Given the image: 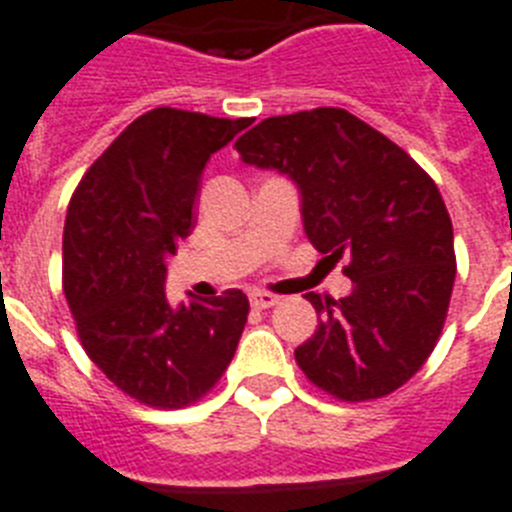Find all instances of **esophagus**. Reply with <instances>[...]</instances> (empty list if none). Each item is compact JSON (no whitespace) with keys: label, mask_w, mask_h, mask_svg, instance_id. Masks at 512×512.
<instances>
[{"label":"esophagus","mask_w":512,"mask_h":512,"mask_svg":"<svg viewBox=\"0 0 512 512\" xmlns=\"http://www.w3.org/2000/svg\"><path fill=\"white\" fill-rule=\"evenodd\" d=\"M280 303V298L272 293H253L251 295V306L253 308H259V311H264V308H272Z\"/></svg>","instance_id":"1"}]
</instances>
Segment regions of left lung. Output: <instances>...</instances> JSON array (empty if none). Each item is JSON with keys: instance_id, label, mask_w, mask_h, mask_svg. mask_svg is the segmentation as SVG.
Instances as JSON below:
<instances>
[{"instance_id": "8db88e82", "label": "left lung", "mask_w": 512, "mask_h": 512, "mask_svg": "<svg viewBox=\"0 0 512 512\" xmlns=\"http://www.w3.org/2000/svg\"><path fill=\"white\" fill-rule=\"evenodd\" d=\"M240 159L293 177L311 246L353 280L350 295L306 298L322 322L295 361L345 403L403 387L432 356L455 282L453 222L437 185L387 135L348 109L261 120Z\"/></svg>"}]
</instances>
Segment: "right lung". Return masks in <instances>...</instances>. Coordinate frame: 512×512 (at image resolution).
I'll list each match as a JSON object with an SVG mask.
<instances>
[{
	"instance_id": "obj_1",
	"label": "right lung",
	"mask_w": 512,
	"mask_h": 512,
	"mask_svg": "<svg viewBox=\"0 0 512 512\" xmlns=\"http://www.w3.org/2000/svg\"><path fill=\"white\" fill-rule=\"evenodd\" d=\"M248 125L151 109L88 167L67 206L62 287L80 345L117 390L151 408H185L211 392L248 322L235 287L180 308L164 295V259L196 227L206 162Z\"/></svg>"
}]
</instances>
